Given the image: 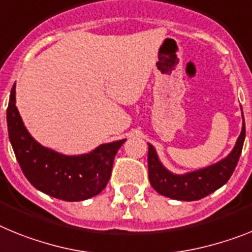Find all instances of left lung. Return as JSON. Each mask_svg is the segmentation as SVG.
<instances>
[{"mask_svg":"<svg viewBox=\"0 0 252 252\" xmlns=\"http://www.w3.org/2000/svg\"><path fill=\"white\" fill-rule=\"evenodd\" d=\"M245 135H246V129H245L244 113H242L241 133L238 135L235 147L232 148L231 152L224 158L220 159L213 165L205 166L185 174H175L167 170L159 161L155 147L148 143V178L151 185L158 194L175 200L192 202L209 195L222 188L235 171L244 147Z\"/></svg>","mask_w":252,"mask_h":252,"instance_id":"left-lung-1","label":"left lung"}]
</instances>
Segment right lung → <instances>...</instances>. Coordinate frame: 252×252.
<instances>
[{
	"instance_id": "obj_1",
	"label": "right lung",
	"mask_w": 252,
	"mask_h": 252,
	"mask_svg": "<svg viewBox=\"0 0 252 252\" xmlns=\"http://www.w3.org/2000/svg\"><path fill=\"white\" fill-rule=\"evenodd\" d=\"M16 85L7 108L8 138L25 178L35 189L65 202L97 195L106 187L114 157L126 139L102 143L82 155H63L44 147L29 133L16 108Z\"/></svg>"
}]
</instances>
